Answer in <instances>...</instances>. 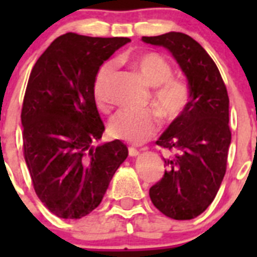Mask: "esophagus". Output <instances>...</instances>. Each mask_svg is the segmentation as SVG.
Listing matches in <instances>:
<instances>
[{
	"label": "esophagus",
	"instance_id": "esophagus-1",
	"mask_svg": "<svg viewBox=\"0 0 257 257\" xmlns=\"http://www.w3.org/2000/svg\"><path fill=\"white\" fill-rule=\"evenodd\" d=\"M128 154H130V157H138L139 156V151H138L136 148L130 147V148H128Z\"/></svg>",
	"mask_w": 257,
	"mask_h": 257
}]
</instances>
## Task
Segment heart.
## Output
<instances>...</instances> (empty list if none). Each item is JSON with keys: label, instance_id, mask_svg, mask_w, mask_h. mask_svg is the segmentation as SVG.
<instances>
[{"label": "heart", "instance_id": "b5f03b06", "mask_svg": "<svg viewBox=\"0 0 257 257\" xmlns=\"http://www.w3.org/2000/svg\"><path fill=\"white\" fill-rule=\"evenodd\" d=\"M130 64L151 87L154 106L166 119H174L188 101V88L179 79L171 78L170 64L156 52H144L130 59ZM113 65L105 61L99 67L94 78L92 94L99 108L106 105V82L112 74ZM158 128V118L151 110H121L110 119L109 130L114 138L134 144L148 140Z\"/></svg>", "mask_w": 257, "mask_h": 257}]
</instances>
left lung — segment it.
I'll return each instance as SVG.
<instances>
[{"instance_id":"8db88e82","label":"left lung","mask_w":257,"mask_h":257,"mask_svg":"<svg viewBox=\"0 0 257 257\" xmlns=\"http://www.w3.org/2000/svg\"><path fill=\"white\" fill-rule=\"evenodd\" d=\"M142 41L169 50L189 87L188 103L157 140L174 156L163 158L167 170L149 196L166 216L194 219L211 205L225 175L231 140L228 92L211 56L188 35L169 32Z\"/></svg>"}]
</instances>
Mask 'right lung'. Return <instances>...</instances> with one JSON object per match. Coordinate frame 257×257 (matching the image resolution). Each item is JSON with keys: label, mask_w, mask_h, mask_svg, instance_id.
I'll list each match as a JSON object with an SVG mask.
<instances>
[{"label": "right lung", "mask_w": 257, "mask_h": 257, "mask_svg": "<svg viewBox=\"0 0 257 257\" xmlns=\"http://www.w3.org/2000/svg\"><path fill=\"white\" fill-rule=\"evenodd\" d=\"M130 41L67 33L31 72L22 109L24 158L36 194L61 219H81L100 205L128 156L119 140L94 145L105 127L92 85L99 67Z\"/></svg>", "instance_id": "add662e5"}]
</instances>
